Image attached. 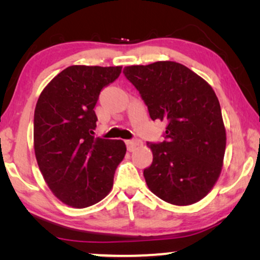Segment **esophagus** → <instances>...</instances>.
I'll list each match as a JSON object with an SVG mask.
<instances>
[{"mask_svg": "<svg viewBox=\"0 0 260 260\" xmlns=\"http://www.w3.org/2000/svg\"><path fill=\"white\" fill-rule=\"evenodd\" d=\"M125 143H126V147H127V149H129V150H134V149L136 148L138 144H140V141H138L137 138H134V140L125 141Z\"/></svg>", "mask_w": 260, "mask_h": 260, "instance_id": "1", "label": "esophagus"}]
</instances>
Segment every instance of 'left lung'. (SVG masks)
Wrapping results in <instances>:
<instances>
[{
    "mask_svg": "<svg viewBox=\"0 0 260 260\" xmlns=\"http://www.w3.org/2000/svg\"><path fill=\"white\" fill-rule=\"evenodd\" d=\"M123 73L140 92L150 118L167 123L165 141L147 143L154 156L143 172L149 189L173 205L200 201L218 180L226 148L213 88L174 61L127 66Z\"/></svg>",
    "mask_w": 260,
    "mask_h": 260,
    "instance_id": "obj_1",
    "label": "left lung"
}]
</instances>
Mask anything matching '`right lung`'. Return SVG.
Listing matches in <instances>:
<instances>
[{
  "label": "right lung",
  "instance_id": "add662e5",
  "mask_svg": "<svg viewBox=\"0 0 260 260\" xmlns=\"http://www.w3.org/2000/svg\"><path fill=\"white\" fill-rule=\"evenodd\" d=\"M122 67L70 66L44 88L34 112V150L42 176L63 204L83 208L111 190L126 152L120 140L93 136L95 103Z\"/></svg>",
  "mask_w": 260,
  "mask_h": 260
}]
</instances>
